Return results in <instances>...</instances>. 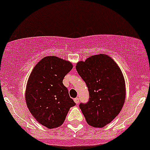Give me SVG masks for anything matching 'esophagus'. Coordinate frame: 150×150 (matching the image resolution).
<instances>
[{
  "instance_id": "obj_1",
  "label": "esophagus",
  "mask_w": 150,
  "mask_h": 150,
  "mask_svg": "<svg viewBox=\"0 0 150 150\" xmlns=\"http://www.w3.org/2000/svg\"><path fill=\"white\" fill-rule=\"evenodd\" d=\"M74 101H75V102L76 104H78L79 103V102H80V99H79V98H75V99H74Z\"/></svg>"
}]
</instances>
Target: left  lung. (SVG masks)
Instances as JSON below:
<instances>
[{
	"instance_id": "1",
	"label": "left lung",
	"mask_w": 150,
	"mask_h": 150,
	"mask_svg": "<svg viewBox=\"0 0 150 150\" xmlns=\"http://www.w3.org/2000/svg\"><path fill=\"white\" fill-rule=\"evenodd\" d=\"M76 69L89 92L88 101L80 104V108L89 125L102 128L115 118L123 106V75L115 62L105 54L92 56L80 62Z\"/></svg>"
}]
</instances>
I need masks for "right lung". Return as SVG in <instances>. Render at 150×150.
<instances>
[{"label": "right lung", "instance_id": "right-lung-1", "mask_svg": "<svg viewBox=\"0 0 150 150\" xmlns=\"http://www.w3.org/2000/svg\"><path fill=\"white\" fill-rule=\"evenodd\" d=\"M72 64L59 57H44L28 78L25 99L35 118L48 128L63 124L69 108L75 104L62 81Z\"/></svg>", "mask_w": 150, "mask_h": 150}]
</instances>
